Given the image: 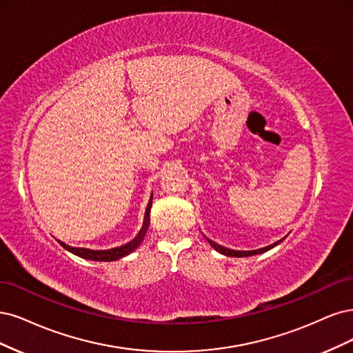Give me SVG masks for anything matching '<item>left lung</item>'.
<instances>
[{"instance_id":"8db88e82","label":"left lung","mask_w":353,"mask_h":353,"mask_svg":"<svg viewBox=\"0 0 353 353\" xmlns=\"http://www.w3.org/2000/svg\"><path fill=\"white\" fill-rule=\"evenodd\" d=\"M207 239V242L215 249V251L217 252H220V254H223V255H225V256H236V258H242V256H252V255H259V254H264V252H267V251H270V249H272L274 246H277L280 242H283L284 241V237L283 239H280V241H277L276 243H272V245H268V246H265V248H259V249H255V251H234V249H229V248H225V246H221V245H219V243H215L214 241H211V239H208L207 236H203Z\"/></svg>"}]
</instances>
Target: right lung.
Returning a JSON list of instances; mask_svg holds the SVG:
<instances>
[{"label":"right lung","mask_w":353,"mask_h":353,"mask_svg":"<svg viewBox=\"0 0 353 353\" xmlns=\"http://www.w3.org/2000/svg\"><path fill=\"white\" fill-rule=\"evenodd\" d=\"M151 207H152V195L150 198V202L146 205V211H145V217H143V224L141 227L139 233L134 236V239H132L130 242L124 243L121 246L117 248H111V249H105V251H94V249H88V248H74L70 245H65L64 242L59 241V243L65 249V251L72 252L73 255H77L81 258L89 259V261H104V263H110V261H117L123 256H126L129 254H132L133 251L138 249V246L142 243L143 237L148 232V227H150V212H151Z\"/></svg>","instance_id":"1"}]
</instances>
